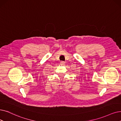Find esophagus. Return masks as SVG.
Wrapping results in <instances>:
<instances>
[{"instance_id": "esophagus-1", "label": "esophagus", "mask_w": 121, "mask_h": 121, "mask_svg": "<svg viewBox=\"0 0 121 121\" xmlns=\"http://www.w3.org/2000/svg\"><path fill=\"white\" fill-rule=\"evenodd\" d=\"M60 64L61 65H64L65 64V62L64 61H61L60 62Z\"/></svg>"}]
</instances>
